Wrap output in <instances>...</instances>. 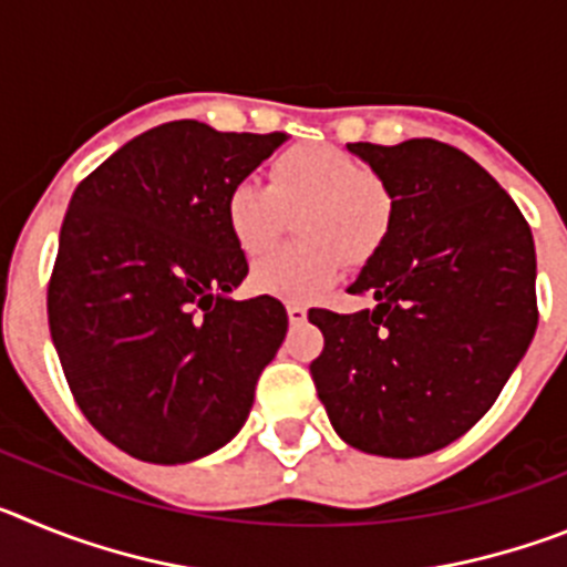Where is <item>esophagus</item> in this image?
<instances>
[{"label":"esophagus","instance_id":"esophagus-1","mask_svg":"<svg viewBox=\"0 0 567 567\" xmlns=\"http://www.w3.org/2000/svg\"><path fill=\"white\" fill-rule=\"evenodd\" d=\"M287 315H289V323H303V320H307V307H303V303H295V300H289Z\"/></svg>","mask_w":567,"mask_h":567}]
</instances>
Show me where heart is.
Masks as SVG:
<instances>
[{"label":"heart","mask_w":567,"mask_h":567,"mask_svg":"<svg viewBox=\"0 0 567 567\" xmlns=\"http://www.w3.org/2000/svg\"><path fill=\"white\" fill-rule=\"evenodd\" d=\"M295 218L303 244L258 260L249 287L284 300H312L338 280L340 264H365L394 221V195L378 169L332 144H295L267 167V187L240 182L224 204L229 238L247 258L269 252Z\"/></svg>","instance_id":"b5f03b06"}]
</instances>
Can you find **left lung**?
<instances>
[{
    "mask_svg": "<svg viewBox=\"0 0 567 567\" xmlns=\"http://www.w3.org/2000/svg\"><path fill=\"white\" fill-rule=\"evenodd\" d=\"M394 195V221L349 292L369 312L309 309V363L334 432L360 452L423 457L488 412L537 329V252L511 195L434 138L349 144Z\"/></svg>",
    "mask_w": 567,
    "mask_h": 567,
    "instance_id": "left-lung-1",
    "label": "left lung"
}]
</instances>
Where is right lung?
Here are the masks:
<instances>
[{"instance_id": "1", "label": "right lung", "mask_w": 567, "mask_h": 567, "mask_svg": "<svg viewBox=\"0 0 567 567\" xmlns=\"http://www.w3.org/2000/svg\"><path fill=\"white\" fill-rule=\"evenodd\" d=\"M284 133L167 122L76 187L48 284V323L73 400L144 463H187L238 434L289 318L269 295L233 300L247 258L224 204Z\"/></svg>"}]
</instances>
